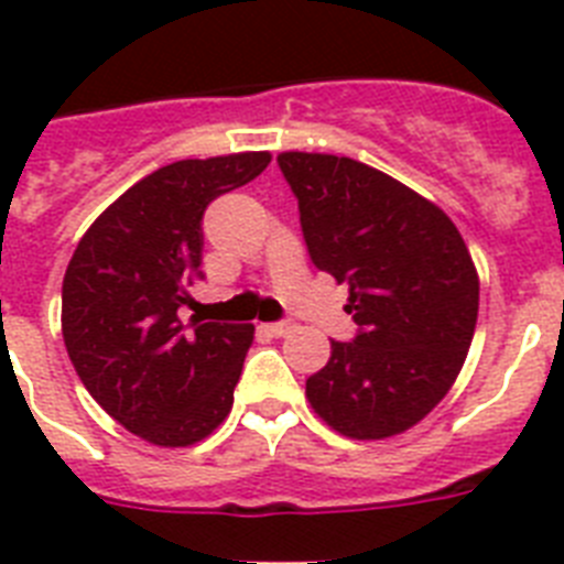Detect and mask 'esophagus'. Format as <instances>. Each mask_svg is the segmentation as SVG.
Wrapping results in <instances>:
<instances>
[{
	"instance_id": "34e87169",
	"label": "esophagus",
	"mask_w": 564,
	"mask_h": 564,
	"mask_svg": "<svg viewBox=\"0 0 564 564\" xmlns=\"http://www.w3.org/2000/svg\"><path fill=\"white\" fill-rule=\"evenodd\" d=\"M267 329L274 335V338H283V335L295 333V324H292V321H278V324H269Z\"/></svg>"
}]
</instances>
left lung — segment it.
I'll return each instance as SVG.
<instances>
[{
	"instance_id": "1",
	"label": "left lung",
	"mask_w": 564,
	"mask_h": 564,
	"mask_svg": "<svg viewBox=\"0 0 564 564\" xmlns=\"http://www.w3.org/2000/svg\"><path fill=\"white\" fill-rule=\"evenodd\" d=\"M321 272L349 286L358 324L306 378L312 410L347 438L376 442L419 424L447 395L479 318V274L435 203L352 158L283 151Z\"/></svg>"
}]
</instances>
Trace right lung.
I'll list each match as a JSON object with an SVG mask.
<instances>
[{"label":"right lung","instance_id":"1","mask_svg":"<svg viewBox=\"0 0 564 564\" xmlns=\"http://www.w3.org/2000/svg\"><path fill=\"white\" fill-rule=\"evenodd\" d=\"M269 151L177 160L120 194L85 231L63 281V338L85 390L158 447L203 442L229 415L252 324L180 310L203 278V212L269 165Z\"/></svg>","mask_w":564,"mask_h":564}]
</instances>
